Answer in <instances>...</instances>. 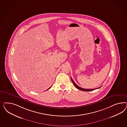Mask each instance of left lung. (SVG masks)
I'll use <instances>...</instances> for the list:
<instances>
[{
  "mask_svg": "<svg viewBox=\"0 0 127 127\" xmlns=\"http://www.w3.org/2000/svg\"><path fill=\"white\" fill-rule=\"evenodd\" d=\"M71 81H72V82H73V85L77 88V89H80V90H82V91H93V90H95V89H99L101 87H100L99 88H97V89H83V88H81V87H79L78 85H77L74 82V81H73V79L71 78Z\"/></svg>",
  "mask_w": 127,
  "mask_h": 127,
  "instance_id": "obj_1",
  "label": "left lung"
}]
</instances>
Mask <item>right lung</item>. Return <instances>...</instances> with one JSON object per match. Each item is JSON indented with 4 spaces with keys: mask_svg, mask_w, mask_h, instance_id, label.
<instances>
[{
    "mask_svg": "<svg viewBox=\"0 0 127 127\" xmlns=\"http://www.w3.org/2000/svg\"><path fill=\"white\" fill-rule=\"evenodd\" d=\"M50 88H49V89H47V90H48V89H50Z\"/></svg>",
    "mask_w": 127,
    "mask_h": 127,
    "instance_id": "1",
    "label": "right lung"
}]
</instances>
